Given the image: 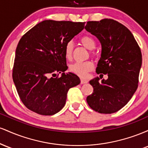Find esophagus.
Masks as SVG:
<instances>
[{"label": "esophagus", "instance_id": "esophagus-1", "mask_svg": "<svg viewBox=\"0 0 148 148\" xmlns=\"http://www.w3.org/2000/svg\"><path fill=\"white\" fill-rule=\"evenodd\" d=\"M88 82V81L87 79H83V78H81V84H87Z\"/></svg>", "mask_w": 148, "mask_h": 148}]
</instances>
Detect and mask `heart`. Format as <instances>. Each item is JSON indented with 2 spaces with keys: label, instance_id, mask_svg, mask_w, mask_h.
I'll return each instance as SVG.
<instances>
[{
  "label": "heart",
  "instance_id": "obj_1",
  "mask_svg": "<svg viewBox=\"0 0 148 148\" xmlns=\"http://www.w3.org/2000/svg\"><path fill=\"white\" fill-rule=\"evenodd\" d=\"M80 43L85 48L88 50H93L96 47V42L94 39L90 36H84L80 39ZM73 51H74V45L72 42H67L64 48V56L67 60H70L72 58ZM93 68V63L90 61H86V62H74V64H71L69 67L70 71L74 74H77L78 76H86L88 72L92 70Z\"/></svg>",
  "mask_w": 148,
  "mask_h": 148
}]
</instances>
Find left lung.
<instances>
[{
  "label": "left lung",
  "instance_id": "obj_1",
  "mask_svg": "<svg viewBox=\"0 0 148 148\" xmlns=\"http://www.w3.org/2000/svg\"><path fill=\"white\" fill-rule=\"evenodd\" d=\"M85 29L101 45L97 73L108 74V79L101 82L97 76L90 81L94 90L86 101L98 113H115L129 102L138 88L142 64L140 47L127 27L111 18L88 21Z\"/></svg>",
  "mask_w": 148,
  "mask_h": 148
}]
</instances>
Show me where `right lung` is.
Segmentation results:
<instances>
[{
    "label": "right lung",
    "mask_w": 148,
    "mask_h": 148,
    "mask_svg": "<svg viewBox=\"0 0 148 148\" xmlns=\"http://www.w3.org/2000/svg\"><path fill=\"white\" fill-rule=\"evenodd\" d=\"M85 22L45 20L28 30L18 42L12 78L23 104L42 115L63 108L69 88L80 84L79 76L64 73V48L84 28ZM60 77L55 78L56 74Z\"/></svg>",
    "instance_id": "obj_1"
}]
</instances>
